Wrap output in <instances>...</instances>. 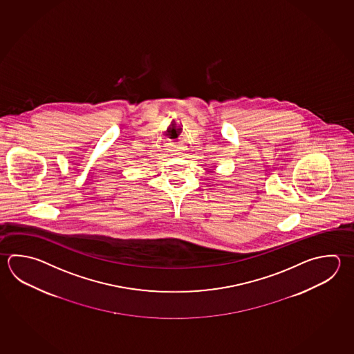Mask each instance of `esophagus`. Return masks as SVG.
<instances>
[{
    "mask_svg": "<svg viewBox=\"0 0 354 354\" xmlns=\"http://www.w3.org/2000/svg\"><path fill=\"white\" fill-rule=\"evenodd\" d=\"M174 155H180L181 153V149H175V150H173Z\"/></svg>",
    "mask_w": 354,
    "mask_h": 354,
    "instance_id": "34e87169",
    "label": "esophagus"
}]
</instances>
